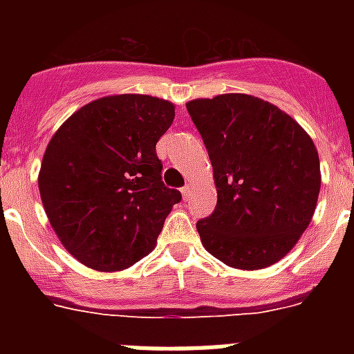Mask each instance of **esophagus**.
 I'll return each instance as SVG.
<instances>
[{
    "mask_svg": "<svg viewBox=\"0 0 354 354\" xmlns=\"http://www.w3.org/2000/svg\"><path fill=\"white\" fill-rule=\"evenodd\" d=\"M180 193H183V198L186 200L187 196H189V193H192V186H189V184H187V186H184L183 189H180Z\"/></svg>",
    "mask_w": 354,
    "mask_h": 354,
    "instance_id": "obj_1",
    "label": "esophagus"
}]
</instances>
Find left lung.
I'll list each match as a JSON object with an SVG mask.
<instances>
[{
  "label": "left lung",
  "instance_id": "1",
  "mask_svg": "<svg viewBox=\"0 0 354 354\" xmlns=\"http://www.w3.org/2000/svg\"><path fill=\"white\" fill-rule=\"evenodd\" d=\"M212 165L218 202L196 223L212 257L255 271L283 259L310 225L321 189L314 142L290 115L248 93L186 104Z\"/></svg>",
  "mask_w": 354,
  "mask_h": 354
}]
</instances>
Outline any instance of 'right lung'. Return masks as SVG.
Masks as SVG:
<instances>
[{"label":"right lung","mask_w":354,"mask_h":354,"mask_svg":"<svg viewBox=\"0 0 354 354\" xmlns=\"http://www.w3.org/2000/svg\"><path fill=\"white\" fill-rule=\"evenodd\" d=\"M175 118L170 101L120 93L84 104L44 152L39 192L53 230L72 257L122 271L149 255L177 189L162 184L156 143Z\"/></svg>","instance_id":"1"}]
</instances>
